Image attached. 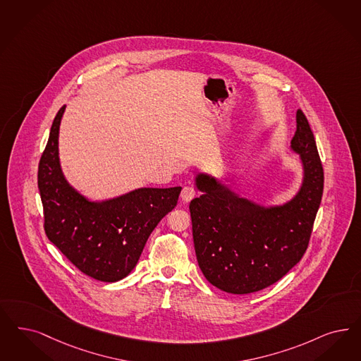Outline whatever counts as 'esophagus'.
<instances>
[{
	"label": "esophagus",
	"instance_id": "34e87169",
	"mask_svg": "<svg viewBox=\"0 0 361 361\" xmlns=\"http://www.w3.org/2000/svg\"><path fill=\"white\" fill-rule=\"evenodd\" d=\"M196 196V190L193 187H184L181 190V199L184 201H190L192 199H195Z\"/></svg>",
	"mask_w": 361,
	"mask_h": 361
}]
</instances>
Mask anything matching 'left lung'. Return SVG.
<instances>
[{
  "mask_svg": "<svg viewBox=\"0 0 361 361\" xmlns=\"http://www.w3.org/2000/svg\"><path fill=\"white\" fill-rule=\"evenodd\" d=\"M292 148L301 154L304 184L284 207L259 208L200 174L202 195L189 204L200 269L212 286L245 295L283 279L304 256L322 202L323 164L304 112L296 113Z\"/></svg>",
  "mask_w": 361,
  "mask_h": 361,
  "instance_id": "left-lung-1",
  "label": "left lung"
}]
</instances>
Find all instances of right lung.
Wrapping results in <instances>:
<instances>
[{
  "label": "right lung",
  "mask_w": 361,
  "mask_h": 361,
  "mask_svg": "<svg viewBox=\"0 0 361 361\" xmlns=\"http://www.w3.org/2000/svg\"><path fill=\"white\" fill-rule=\"evenodd\" d=\"M63 109L65 105L53 120L38 164L44 231L82 274L118 281L136 267L152 231L177 205L181 188H142L118 199L89 202L61 173L57 140Z\"/></svg>",
  "instance_id": "right-lung-1"
}]
</instances>
